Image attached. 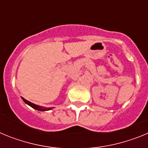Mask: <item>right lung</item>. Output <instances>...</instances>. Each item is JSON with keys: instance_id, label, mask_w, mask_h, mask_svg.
I'll return each mask as SVG.
<instances>
[{"instance_id": "obj_1", "label": "right lung", "mask_w": 148, "mask_h": 148, "mask_svg": "<svg viewBox=\"0 0 148 148\" xmlns=\"http://www.w3.org/2000/svg\"><path fill=\"white\" fill-rule=\"evenodd\" d=\"M22 99L23 100V101L26 103V104H27L28 105H29L30 107H32V108H34V109L37 110H40V111H44V110H50V108H48V109H46V108H41V107H40V106L38 105H36V104H33V103L30 102V101H29L26 100L25 99H23V98H22Z\"/></svg>"}]
</instances>
